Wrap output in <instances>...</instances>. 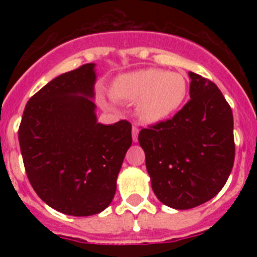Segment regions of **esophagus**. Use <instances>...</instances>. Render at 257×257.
Wrapping results in <instances>:
<instances>
[{"label":"esophagus","mask_w":257,"mask_h":257,"mask_svg":"<svg viewBox=\"0 0 257 257\" xmlns=\"http://www.w3.org/2000/svg\"><path fill=\"white\" fill-rule=\"evenodd\" d=\"M138 136H139V127L134 124L133 126V140L134 142H138Z\"/></svg>","instance_id":"obj_1"}]
</instances>
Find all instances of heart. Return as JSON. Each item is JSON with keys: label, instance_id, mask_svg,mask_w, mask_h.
Segmentation results:
<instances>
[{"label": "heart", "instance_id": "obj_1", "mask_svg": "<svg viewBox=\"0 0 257 257\" xmlns=\"http://www.w3.org/2000/svg\"><path fill=\"white\" fill-rule=\"evenodd\" d=\"M110 92L115 100L136 103V117L154 124L172 117L181 108L188 94V81L181 73L145 68L118 77Z\"/></svg>", "mask_w": 257, "mask_h": 257}]
</instances>
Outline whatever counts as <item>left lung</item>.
<instances>
[{
    "instance_id": "1",
    "label": "left lung",
    "mask_w": 257,
    "mask_h": 257,
    "mask_svg": "<svg viewBox=\"0 0 257 257\" xmlns=\"http://www.w3.org/2000/svg\"><path fill=\"white\" fill-rule=\"evenodd\" d=\"M190 100L171 119L139 133L152 189L163 205L188 210L225 185L234 163L233 113L217 86L189 72Z\"/></svg>"
}]
</instances>
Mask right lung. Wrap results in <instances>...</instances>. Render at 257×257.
I'll use <instances>...</instances> for the list:
<instances>
[{
	"label": "right lung",
	"instance_id": "obj_1",
	"mask_svg": "<svg viewBox=\"0 0 257 257\" xmlns=\"http://www.w3.org/2000/svg\"><path fill=\"white\" fill-rule=\"evenodd\" d=\"M95 64L60 74L27 103L19 144L32 188L54 210L90 216L105 210L131 147V123L95 114Z\"/></svg>",
	"mask_w": 257,
	"mask_h": 257
}]
</instances>
